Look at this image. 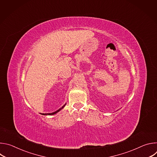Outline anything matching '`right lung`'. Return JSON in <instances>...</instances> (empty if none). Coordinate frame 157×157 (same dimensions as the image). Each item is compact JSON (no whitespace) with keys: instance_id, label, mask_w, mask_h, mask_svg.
Wrapping results in <instances>:
<instances>
[{"instance_id":"obj_1","label":"right lung","mask_w":157,"mask_h":157,"mask_svg":"<svg viewBox=\"0 0 157 157\" xmlns=\"http://www.w3.org/2000/svg\"><path fill=\"white\" fill-rule=\"evenodd\" d=\"M66 105V104H64V105L61 108H60V109H58V110L55 111V113H48V114H43V115H53V114H56V113H58V112H59L60 110H61V109L64 107V105Z\"/></svg>"}]
</instances>
